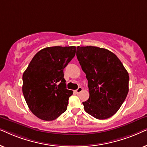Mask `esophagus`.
Listing matches in <instances>:
<instances>
[{
    "label": "esophagus",
    "instance_id": "1",
    "mask_svg": "<svg viewBox=\"0 0 147 147\" xmlns=\"http://www.w3.org/2000/svg\"><path fill=\"white\" fill-rule=\"evenodd\" d=\"M82 90H83V88H82V87H79V88H78L77 90H76V93H77V94H80V92H81L82 91Z\"/></svg>",
    "mask_w": 147,
    "mask_h": 147
}]
</instances>
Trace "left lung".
I'll return each mask as SVG.
<instances>
[{
	"mask_svg": "<svg viewBox=\"0 0 147 147\" xmlns=\"http://www.w3.org/2000/svg\"><path fill=\"white\" fill-rule=\"evenodd\" d=\"M76 55L88 82L90 97L82 102L84 110L99 120L111 117L128 94V71L115 54L104 48L78 46Z\"/></svg>",
	"mask_w": 147,
	"mask_h": 147,
	"instance_id": "8db88e82",
	"label": "left lung"
}]
</instances>
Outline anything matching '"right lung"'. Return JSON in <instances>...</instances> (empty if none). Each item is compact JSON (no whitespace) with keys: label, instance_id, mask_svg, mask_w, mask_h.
<instances>
[{"label":"right lung","instance_id":"add662e5","mask_svg":"<svg viewBox=\"0 0 147 147\" xmlns=\"http://www.w3.org/2000/svg\"><path fill=\"white\" fill-rule=\"evenodd\" d=\"M76 47H46L34 56L23 75V94L29 109L40 119L51 121L67 110L72 90L66 88L63 69Z\"/></svg>","mask_w":147,"mask_h":147}]
</instances>
